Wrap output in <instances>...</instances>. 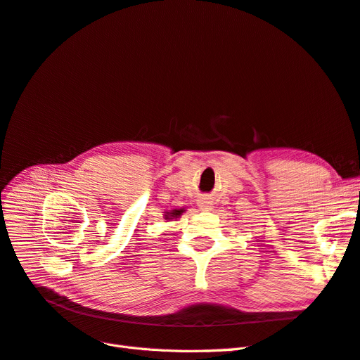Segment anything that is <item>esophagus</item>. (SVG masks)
<instances>
[{
    "label": "esophagus",
    "mask_w": 360,
    "mask_h": 360,
    "mask_svg": "<svg viewBox=\"0 0 360 360\" xmlns=\"http://www.w3.org/2000/svg\"><path fill=\"white\" fill-rule=\"evenodd\" d=\"M198 207L201 210H210L212 209V201L209 200V198H205V197H201L200 200H198Z\"/></svg>",
    "instance_id": "1"
}]
</instances>
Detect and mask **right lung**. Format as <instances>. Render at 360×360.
<instances>
[{
  "label": "right lung",
  "instance_id": "right-lung-1",
  "mask_svg": "<svg viewBox=\"0 0 360 360\" xmlns=\"http://www.w3.org/2000/svg\"><path fill=\"white\" fill-rule=\"evenodd\" d=\"M184 212V209H174L171 212H167L165 219H174V217H180V214Z\"/></svg>",
  "mask_w": 360,
  "mask_h": 360
}]
</instances>
